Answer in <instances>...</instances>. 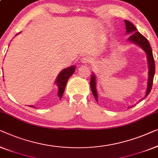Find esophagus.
I'll return each mask as SVG.
<instances>
[{
    "mask_svg": "<svg viewBox=\"0 0 158 158\" xmlns=\"http://www.w3.org/2000/svg\"><path fill=\"white\" fill-rule=\"evenodd\" d=\"M81 61L82 62V64H88V63H90L91 62V59L89 57H84L82 58Z\"/></svg>",
    "mask_w": 158,
    "mask_h": 158,
    "instance_id": "obj_1",
    "label": "esophagus"
}]
</instances>
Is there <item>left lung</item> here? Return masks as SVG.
Wrapping results in <instances>:
<instances>
[{
  "label": "left lung",
  "instance_id": "obj_1",
  "mask_svg": "<svg viewBox=\"0 0 158 158\" xmlns=\"http://www.w3.org/2000/svg\"><path fill=\"white\" fill-rule=\"evenodd\" d=\"M124 23H125L126 26V34H131V35L129 37L128 41L132 42L133 44H137L139 47H141L144 50V52L146 53L147 57H148V68H149V72H148V88H147V91L145 93V97L143 99H141L139 102L143 101L144 99L146 98L147 96L150 94L151 89H152V86L153 84V79H154L155 73V61L154 58H153L152 55V51L151 48V46L150 45V43L148 41V39L142 35L140 33L137 31V28L135 26L133 25L132 23L130 21L124 20ZM97 77L95 76L94 73H92V76H91V80H90V86L91 89H92V94L94 95L95 99L97 102L98 101V94H97ZM132 106H130V108Z\"/></svg>",
  "mask_w": 158,
  "mask_h": 158
}]
</instances>
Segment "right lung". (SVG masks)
I'll return each instance as SVG.
<instances>
[{
    "mask_svg": "<svg viewBox=\"0 0 158 158\" xmlns=\"http://www.w3.org/2000/svg\"><path fill=\"white\" fill-rule=\"evenodd\" d=\"M18 35V34H17ZM75 70H76V66H72L69 67L64 69L59 73L57 76V78L55 81V84L58 86L59 90H58V97L60 99H61L65 89L66 83H67L68 79L70 78V77L74 74ZM31 107H34V106H30Z\"/></svg>",
    "mask_w": 158,
    "mask_h": 158,
    "instance_id": "right-lung-1",
    "label": "right lung"
}]
</instances>
